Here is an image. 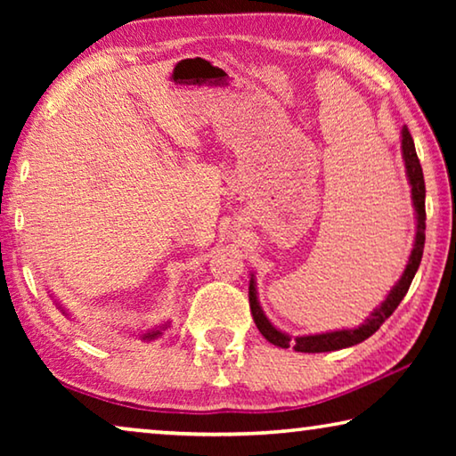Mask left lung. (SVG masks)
<instances>
[{
    "label": "left lung",
    "mask_w": 456,
    "mask_h": 456,
    "mask_svg": "<svg viewBox=\"0 0 456 456\" xmlns=\"http://www.w3.org/2000/svg\"><path fill=\"white\" fill-rule=\"evenodd\" d=\"M403 159H404V167H406V176L408 183H411V192H412V205L416 211V237H414V247L411 251V257H408V264L403 277H400L398 283L390 289L388 296H386L384 302L376 307V310L368 315L364 323L354 330H336V331H326V334H314V336H297L291 338L285 334V331L277 330L272 322L267 320V315L264 314L257 299V285H256V275L251 273L249 280V307H251V315L256 320V326L261 331L267 342H272L273 346H280V348H293L296 352H307V354H315V352H334V350H342V348H350V346H356L360 342H364L366 338H370L374 331L382 326V323L390 318L392 312L396 310L403 302L408 288L414 280V273L419 272L420 259H422V249H424V229H427V211H424V176H422V167L420 160L416 157V149H414V141L408 128H403Z\"/></svg>",
    "instance_id": "obj_1"
}]
</instances>
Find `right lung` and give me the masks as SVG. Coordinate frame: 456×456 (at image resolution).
Listing matches in <instances>:
<instances>
[{
  "label": "right lung",
  "mask_w": 456,
  "mask_h": 456,
  "mask_svg": "<svg viewBox=\"0 0 456 456\" xmlns=\"http://www.w3.org/2000/svg\"><path fill=\"white\" fill-rule=\"evenodd\" d=\"M56 305H58V310H60L61 314L68 315V312L64 310V307H61L60 304H56ZM165 328H168V323H163V326L157 328V330H151V331H146V334L142 336V339H146V342H151V339H157L160 334H163V330H165Z\"/></svg>",
  "instance_id": "right-lung-1"
}]
</instances>
